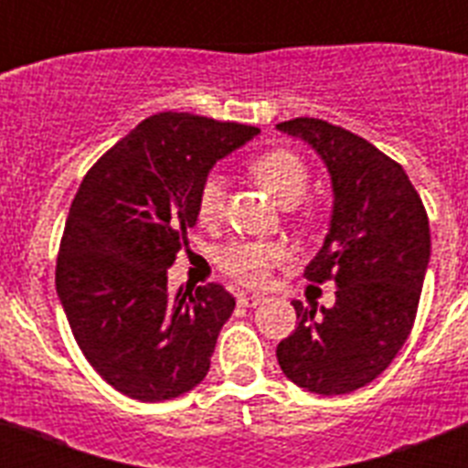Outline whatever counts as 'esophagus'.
<instances>
[{
	"label": "esophagus",
	"instance_id": "obj_1",
	"mask_svg": "<svg viewBox=\"0 0 468 468\" xmlns=\"http://www.w3.org/2000/svg\"><path fill=\"white\" fill-rule=\"evenodd\" d=\"M262 300H264L262 295H239L237 297V302L241 304V307H258Z\"/></svg>",
	"mask_w": 468,
	"mask_h": 468
}]
</instances>
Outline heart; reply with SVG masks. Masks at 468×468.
<instances>
[{
  "label": "heart",
  "instance_id": "obj_1",
  "mask_svg": "<svg viewBox=\"0 0 468 468\" xmlns=\"http://www.w3.org/2000/svg\"><path fill=\"white\" fill-rule=\"evenodd\" d=\"M250 176L262 185L281 206L297 204L309 187V168L300 154L283 147L267 150L250 159ZM225 210V177L210 171L197 192V218L201 225H215ZM288 253L281 243L241 239L218 253V267L229 279L243 285H262L276 267L285 262Z\"/></svg>",
  "mask_w": 468,
  "mask_h": 468
}]
</instances>
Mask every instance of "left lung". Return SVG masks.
I'll use <instances>...</instances> for the list:
<instances>
[{
  "instance_id": "1",
  "label": "left lung",
  "mask_w": 468,
  "mask_h": 468,
  "mask_svg": "<svg viewBox=\"0 0 468 468\" xmlns=\"http://www.w3.org/2000/svg\"><path fill=\"white\" fill-rule=\"evenodd\" d=\"M276 128L328 166L333 218L304 276L337 285L330 309L292 302L297 325L276 358L312 394H349L382 375L410 335L431 255L427 210L403 166L346 128L312 117Z\"/></svg>"
}]
</instances>
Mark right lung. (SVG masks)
Returning <instances> with one entry per match:
<instances>
[{
	"label": "right lung",
	"mask_w": 468,
	"mask_h": 468,
	"mask_svg": "<svg viewBox=\"0 0 468 468\" xmlns=\"http://www.w3.org/2000/svg\"><path fill=\"white\" fill-rule=\"evenodd\" d=\"M258 133L159 112L95 161L74 194L56 291L86 361L128 399H176L208 373L237 302L220 283L171 297L166 271L197 225L201 180Z\"/></svg>",
	"instance_id": "1"
}]
</instances>
